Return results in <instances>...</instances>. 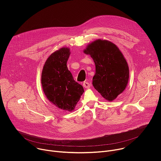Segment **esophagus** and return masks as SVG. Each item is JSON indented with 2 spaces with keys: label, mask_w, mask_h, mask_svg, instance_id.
Instances as JSON below:
<instances>
[{
  "label": "esophagus",
  "mask_w": 161,
  "mask_h": 161,
  "mask_svg": "<svg viewBox=\"0 0 161 161\" xmlns=\"http://www.w3.org/2000/svg\"><path fill=\"white\" fill-rule=\"evenodd\" d=\"M83 86H84L85 88H90V83H89L88 82H86V81H84L83 83Z\"/></svg>",
  "instance_id": "34e87169"
}]
</instances>
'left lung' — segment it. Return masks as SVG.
I'll use <instances>...</instances> for the list:
<instances>
[{"instance_id": "left-lung-1", "label": "left lung", "mask_w": 161, "mask_h": 161, "mask_svg": "<svg viewBox=\"0 0 161 161\" xmlns=\"http://www.w3.org/2000/svg\"><path fill=\"white\" fill-rule=\"evenodd\" d=\"M83 52L96 65L95 89L106 100L115 99L126 88L129 77L127 62L119 48L109 41L97 39L88 44Z\"/></svg>"}]
</instances>
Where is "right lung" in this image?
<instances>
[{"label":"right lung","instance_id":"add662e5","mask_svg":"<svg viewBox=\"0 0 161 161\" xmlns=\"http://www.w3.org/2000/svg\"><path fill=\"white\" fill-rule=\"evenodd\" d=\"M70 49L62 48L53 52L46 61L41 74V84L47 99L65 111L75 109L84 90L75 81L68 70L67 62Z\"/></svg>","mask_w":161,"mask_h":161}]
</instances>
